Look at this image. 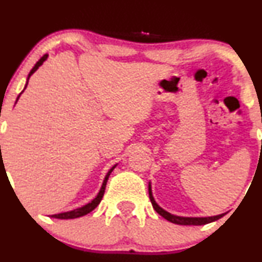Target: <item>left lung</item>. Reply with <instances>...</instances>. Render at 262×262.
<instances>
[{"label": "left lung", "mask_w": 262, "mask_h": 262, "mask_svg": "<svg viewBox=\"0 0 262 262\" xmlns=\"http://www.w3.org/2000/svg\"><path fill=\"white\" fill-rule=\"evenodd\" d=\"M149 196H150V201L152 204V207L156 210V212L159 215H161L163 219H166L167 221L176 223V225H182V226H201V225H206V223L217 221L220 220L221 217H223L225 213H221V215H217V216H211V217H181V216H176L172 215V213L167 212L160 207L159 205L156 204L155 199L152 196V191H151V185L149 184Z\"/></svg>", "instance_id": "8db88e82"}]
</instances>
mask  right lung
Here are the masks:
<instances>
[{
	"label": "right lung",
	"instance_id": "obj_1",
	"mask_svg": "<svg viewBox=\"0 0 262 262\" xmlns=\"http://www.w3.org/2000/svg\"><path fill=\"white\" fill-rule=\"evenodd\" d=\"M46 58H47V55H43L42 57H41V58L39 59V61L36 62V64L34 66L33 69H31V71H30L29 75H28V79H27V84H25V88H27V85H28V80H29L30 75L33 74L34 72H35L36 69L39 68L41 64H42L43 62L46 61ZM25 88H24V89H25ZM23 91H24V90H23ZM23 91H21V93H23ZM21 93H20V94H21ZM19 96H20V95H19ZM19 96L17 97V101H18V99H19ZM0 147H1V146H0ZM115 167H116V165L113 166L112 168L110 169V171H108V173H107V174H106V177H105V181H103V183H102V187H101L100 191H99V194H97V196L95 198V199H94V200H91V203L86 204V205H84L83 207H79V209H75V210L68 211V212H62V213H57V215H52L51 217H53V219H59V220H69V219H77V217H81V216L86 215V213L91 212V211H93L94 209H95V207L97 206V205L100 204V201L102 200L103 193H105L106 184H107V179H108L110 174H111L113 169H115Z\"/></svg>",
	"mask_w": 262,
	"mask_h": 262
}]
</instances>
